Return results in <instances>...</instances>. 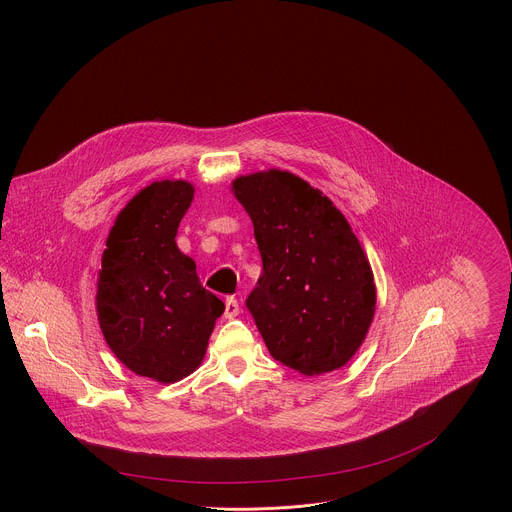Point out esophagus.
<instances>
[{"mask_svg":"<svg viewBox=\"0 0 512 512\" xmlns=\"http://www.w3.org/2000/svg\"><path fill=\"white\" fill-rule=\"evenodd\" d=\"M239 310H241V307H239L237 299H233V297L225 299V312H223L225 318H235L239 314Z\"/></svg>","mask_w":512,"mask_h":512,"instance_id":"esophagus-1","label":"esophagus"}]
</instances>
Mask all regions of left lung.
<instances>
[{"label": "left lung", "instance_id": "8db88e82", "mask_svg": "<svg viewBox=\"0 0 512 512\" xmlns=\"http://www.w3.org/2000/svg\"><path fill=\"white\" fill-rule=\"evenodd\" d=\"M231 190L253 221L263 259L245 305L271 356L305 376L342 368L376 310L372 267L350 223L291 172L239 176Z\"/></svg>", "mask_w": 512, "mask_h": 512}]
</instances>
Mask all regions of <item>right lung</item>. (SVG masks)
<instances>
[{
    "label": "right lung",
    "mask_w": 512,
    "mask_h": 512,
    "mask_svg": "<svg viewBox=\"0 0 512 512\" xmlns=\"http://www.w3.org/2000/svg\"><path fill=\"white\" fill-rule=\"evenodd\" d=\"M192 200L194 186L184 180L140 190L118 213L99 271L97 314L106 344L134 374L162 384L202 364L225 310L176 245Z\"/></svg>",
    "instance_id": "right-lung-1"
}]
</instances>
